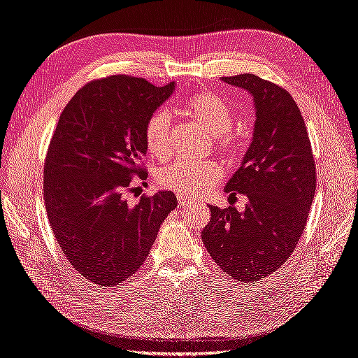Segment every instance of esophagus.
<instances>
[{
    "instance_id": "obj_1",
    "label": "esophagus",
    "mask_w": 358,
    "mask_h": 358,
    "mask_svg": "<svg viewBox=\"0 0 358 358\" xmlns=\"http://www.w3.org/2000/svg\"><path fill=\"white\" fill-rule=\"evenodd\" d=\"M178 204H180V207H187V206H190V204H195V199L189 198V196L178 195Z\"/></svg>"
}]
</instances>
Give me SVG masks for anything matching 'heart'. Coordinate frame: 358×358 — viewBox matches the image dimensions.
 Listing matches in <instances>:
<instances>
[{"label":"heart","mask_w":358,"mask_h":358,"mask_svg":"<svg viewBox=\"0 0 358 358\" xmlns=\"http://www.w3.org/2000/svg\"><path fill=\"white\" fill-rule=\"evenodd\" d=\"M181 110L187 117L192 119L199 128L212 136L215 143L229 155L238 152V143L234 137L226 132L234 123L229 105L217 94L210 91H199L186 99L181 105ZM171 122L169 115L159 111L151 115L146 123L145 138L146 148L151 155L163 157L168 154ZM222 178V168L215 162H176L159 172L157 180L160 186L176 190L178 194L198 196L206 190L212 189Z\"/></svg>","instance_id":"b5f03b06"}]
</instances>
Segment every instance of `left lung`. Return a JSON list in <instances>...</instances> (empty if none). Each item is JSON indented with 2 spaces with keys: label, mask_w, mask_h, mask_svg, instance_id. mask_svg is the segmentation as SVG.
Returning a JSON list of instances; mask_svg holds the SVG:
<instances>
[{
  "label": "left lung",
  "mask_w": 358,
  "mask_h": 358,
  "mask_svg": "<svg viewBox=\"0 0 358 358\" xmlns=\"http://www.w3.org/2000/svg\"><path fill=\"white\" fill-rule=\"evenodd\" d=\"M248 91L255 128L241 166L224 190L248 199L244 212L234 204L210 207L201 239L212 259L229 276L255 282L282 267L301 239L315 190V166L301 110L288 91L255 74L221 78Z\"/></svg>",
  "instance_id": "1"
}]
</instances>
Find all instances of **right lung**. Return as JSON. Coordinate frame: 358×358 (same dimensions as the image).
I'll return each instance as SVG.
<instances>
[{"instance_id":"add662e5","label":"right lung","mask_w":358,"mask_h":358,"mask_svg":"<svg viewBox=\"0 0 358 358\" xmlns=\"http://www.w3.org/2000/svg\"><path fill=\"white\" fill-rule=\"evenodd\" d=\"M176 84L154 87L117 74L90 82L64 108L44 164V203L66 259L97 285H120L145 262L166 217L171 190L124 199L132 177L146 180V123Z\"/></svg>"}]
</instances>
